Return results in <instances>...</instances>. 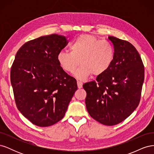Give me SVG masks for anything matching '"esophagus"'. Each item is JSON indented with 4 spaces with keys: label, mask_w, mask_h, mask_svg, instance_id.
Wrapping results in <instances>:
<instances>
[{
    "label": "esophagus",
    "mask_w": 154,
    "mask_h": 154,
    "mask_svg": "<svg viewBox=\"0 0 154 154\" xmlns=\"http://www.w3.org/2000/svg\"><path fill=\"white\" fill-rule=\"evenodd\" d=\"M77 85L78 88H81L83 86V83L81 81H77Z\"/></svg>",
    "instance_id": "34e87169"
}]
</instances>
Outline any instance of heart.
Instances as JSON below:
<instances>
[{
    "mask_svg": "<svg viewBox=\"0 0 154 154\" xmlns=\"http://www.w3.org/2000/svg\"><path fill=\"white\" fill-rule=\"evenodd\" d=\"M70 51H60L57 60L65 71L74 73L79 80H84L92 74L98 76L108 70L114 59V49L106 40L90 35H81L70 44Z\"/></svg>",
    "mask_w": 154,
    "mask_h": 154,
    "instance_id": "b5f03b06",
    "label": "heart"
}]
</instances>
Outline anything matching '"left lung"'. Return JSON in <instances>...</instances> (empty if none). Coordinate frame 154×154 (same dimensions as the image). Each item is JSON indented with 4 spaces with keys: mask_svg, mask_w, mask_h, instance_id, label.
Returning <instances> with one entry per match:
<instances>
[{
    "mask_svg": "<svg viewBox=\"0 0 154 154\" xmlns=\"http://www.w3.org/2000/svg\"><path fill=\"white\" fill-rule=\"evenodd\" d=\"M114 59L110 68L83 84L88 114L100 123L112 126L130 116L140 101L144 69L140 55L127 41L109 36Z\"/></svg>",
    "mask_w": 154,
    "mask_h": 154,
    "instance_id": "obj_1",
    "label": "left lung"
}]
</instances>
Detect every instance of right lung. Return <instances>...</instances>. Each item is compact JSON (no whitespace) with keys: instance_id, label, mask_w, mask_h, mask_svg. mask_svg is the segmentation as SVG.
I'll return each instance as SVG.
<instances>
[{"instance_id":"right-lung-1","label":"right lung","mask_w":154,"mask_h":154,"mask_svg":"<svg viewBox=\"0 0 154 154\" xmlns=\"http://www.w3.org/2000/svg\"><path fill=\"white\" fill-rule=\"evenodd\" d=\"M67 43L66 36L57 34L30 40L18 49L11 66V83L17 108L39 127L61 120L78 88L76 80L57 60Z\"/></svg>"}]
</instances>
